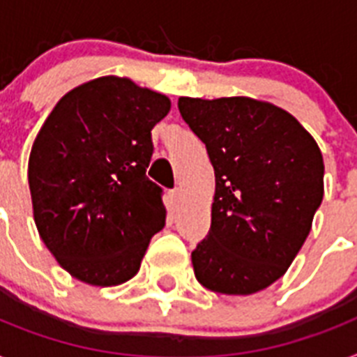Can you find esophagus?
<instances>
[{"label": "esophagus", "mask_w": 357, "mask_h": 357, "mask_svg": "<svg viewBox=\"0 0 357 357\" xmlns=\"http://www.w3.org/2000/svg\"><path fill=\"white\" fill-rule=\"evenodd\" d=\"M169 198L172 207H178L179 199H181V188H172V190L169 192Z\"/></svg>", "instance_id": "esophagus-1"}]
</instances>
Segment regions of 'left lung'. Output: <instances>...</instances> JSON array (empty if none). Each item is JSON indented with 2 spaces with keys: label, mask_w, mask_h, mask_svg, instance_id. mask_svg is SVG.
Wrapping results in <instances>:
<instances>
[{
  "label": "left lung",
  "mask_w": 357,
  "mask_h": 357,
  "mask_svg": "<svg viewBox=\"0 0 357 357\" xmlns=\"http://www.w3.org/2000/svg\"><path fill=\"white\" fill-rule=\"evenodd\" d=\"M178 108L216 179L194 275L216 294H257L286 273L310 234L324 194L319 146L294 115L255 98L181 97Z\"/></svg>",
  "instance_id": "left-lung-1"
}]
</instances>
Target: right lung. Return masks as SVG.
<instances>
[{
    "label": "right lung",
    "instance_id": "add662e5",
    "mask_svg": "<svg viewBox=\"0 0 357 357\" xmlns=\"http://www.w3.org/2000/svg\"><path fill=\"white\" fill-rule=\"evenodd\" d=\"M169 109V97L130 78L100 77L63 95L38 132L29 158L34 224L75 279L126 282L165 227L163 188L146 169L152 128Z\"/></svg>",
    "mask_w": 357,
    "mask_h": 357
}]
</instances>
